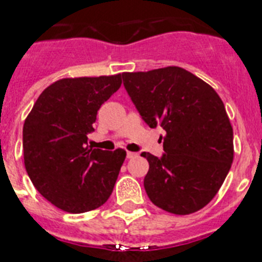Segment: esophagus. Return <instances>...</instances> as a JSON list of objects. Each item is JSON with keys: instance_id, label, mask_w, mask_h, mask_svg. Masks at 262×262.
Segmentation results:
<instances>
[{"instance_id": "1", "label": "esophagus", "mask_w": 262, "mask_h": 262, "mask_svg": "<svg viewBox=\"0 0 262 262\" xmlns=\"http://www.w3.org/2000/svg\"><path fill=\"white\" fill-rule=\"evenodd\" d=\"M126 157H128V158H134V157H137V154L133 153V151H128V153H126Z\"/></svg>"}]
</instances>
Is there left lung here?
<instances>
[{"mask_svg":"<svg viewBox=\"0 0 262 262\" xmlns=\"http://www.w3.org/2000/svg\"><path fill=\"white\" fill-rule=\"evenodd\" d=\"M122 80L144 121L166 132L161 158L141 153L149 162V199L175 215L202 210L233 161V129L222 99L210 84L175 66L124 72Z\"/></svg>","mask_w":262,"mask_h":262,"instance_id":"left-lung-1","label":"left lung"}]
</instances>
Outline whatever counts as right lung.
<instances>
[{
    "label": "right lung",
    "mask_w": 262,
    "mask_h": 262,
    "mask_svg": "<svg viewBox=\"0 0 262 262\" xmlns=\"http://www.w3.org/2000/svg\"><path fill=\"white\" fill-rule=\"evenodd\" d=\"M121 74L66 77L40 93L24 124V159L43 198L71 213L99 208L112 194L126 157L88 145L97 111L121 87Z\"/></svg>",
    "instance_id": "1"
}]
</instances>
